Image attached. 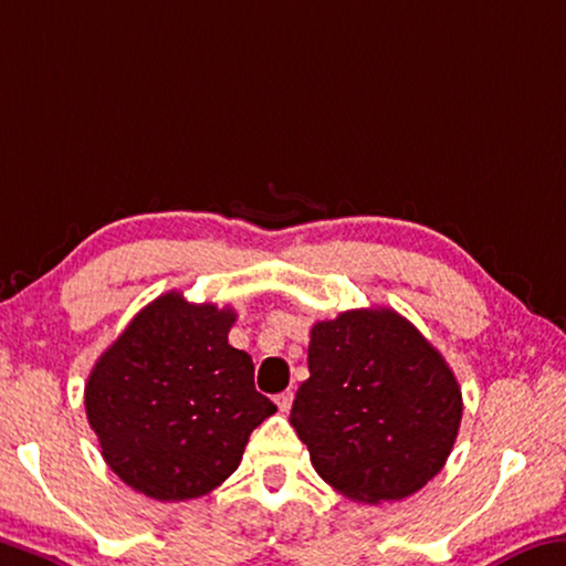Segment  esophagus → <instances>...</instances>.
<instances>
[{"mask_svg":"<svg viewBox=\"0 0 566 566\" xmlns=\"http://www.w3.org/2000/svg\"><path fill=\"white\" fill-rule=\"evenodd\" d=\"M292 400H294V392H292V390H284V392H280V396L274 398L276 408H280L282 412H290V408H292Z\"/></svg>","mask_w":566,"mask_h":566,"instance_id":"obj_1","label":"esophagus"}]
</instances>
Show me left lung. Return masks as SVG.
I'll return each instance as SVG.
<instances>
[{
  "instance_id": "left-lung-1",
  "label": "left lung",
  "mask_w": 566,
  "mask_h": 566,
  "mask_svg": "<svg viewBox=\"0 0 566 566\" xmlns=\"http://www.w3.org/2000/svg\"><path fill=\"white\" fill-rule=\"evenodd\" d=\"M290 423L315 471L363 504L400 501L443 469L463 400L443 355L396 310H349L310 332Z\"/></svg>"
}]
</instances>
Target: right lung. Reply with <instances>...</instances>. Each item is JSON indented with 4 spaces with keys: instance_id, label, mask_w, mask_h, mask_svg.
<instances>
[{
    "instance_id": "1",
    "label": "right lung",
    "mask_w": 566,
    "mask_h": 566,
    "mask_svg": "<svg viewBox=\"0 0 566 566\" xmlns=\"http://www.w3.org/2000/svg\"><path fill=\"white\" fill-rule=\"evenodd\" d=\"M231 307L160 294L97 357L85 385L87 423L123 483L186 501L239 469L251 430L276 412L254 388V363L229 345Z\"/></svg>"
}]
</instances>
